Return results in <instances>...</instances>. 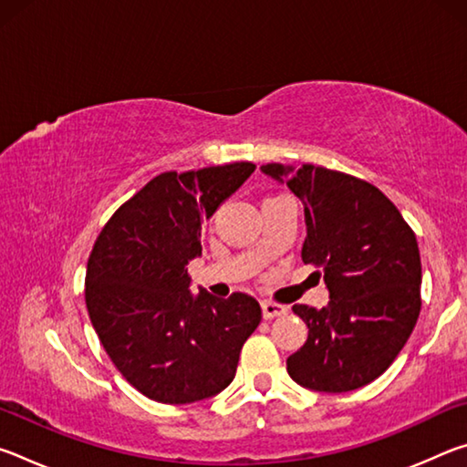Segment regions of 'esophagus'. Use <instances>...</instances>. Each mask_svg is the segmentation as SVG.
Returning <instances> with one entry per match:
<instances>
[{"label":"esophagus","instance_id":"obj_1","mask_svg":"<svg viewBox=\"0 0 467 467\" xmlns=\"http://www.w3.org/2000/svg\"><path fill=\"white\" fill-rule=\"evenodd\" d=\"M286 313V306L274 303V300H264L262 303V315L264 319H274V317H280V315Z\"/></svg>","mask_w":467,"mask_h":467}]
</instances>
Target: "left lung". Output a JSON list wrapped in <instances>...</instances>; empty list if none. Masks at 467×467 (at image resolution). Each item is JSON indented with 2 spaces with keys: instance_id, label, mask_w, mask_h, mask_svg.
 I'll list each match as a JSON object with an SVG mask.
<instances>
[{
  "instance_id": "left-lung-1",
  "label": "left lung",
  "mask_w": 467,
  "mask_h": 467,
  "mask_svg": "<svg viewBox=\"0 0 467 467\" xmlns=\"http://www.w3.org/2000/svg\"><path fill=\"white\" fill-rule=\"evenodd\" d=\"M262 171L303 202L300 255L321 267L329 290L319 311L292 306L309 337L288 357V375L315 391L358 389L389 368L420 315L416 234L389 197L367 181L315 164L270 162Z\"/></svg>"
}]
</instances>
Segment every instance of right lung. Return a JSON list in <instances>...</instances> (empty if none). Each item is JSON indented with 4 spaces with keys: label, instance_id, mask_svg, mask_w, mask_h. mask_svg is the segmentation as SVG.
<instances>
[{
    "label": "right lung",
    "instance_id": "add662e5",
    "mask_svg": "<svg viewBox=\"0 0 467 467\" xmlns=\"http://www.w3.org/2000/svg\"><path fill=\"white\" fill-rule=\"evenodd\" d=\"M253 162L161 172L102 228L86 267V309L117 370L146 398L193 404L231 385L262 321L253 296H193L187 264L202 255V224Z\"/></svg>",
    "mask_w": 467,
    "mask_h": 467
}]
</instances>
